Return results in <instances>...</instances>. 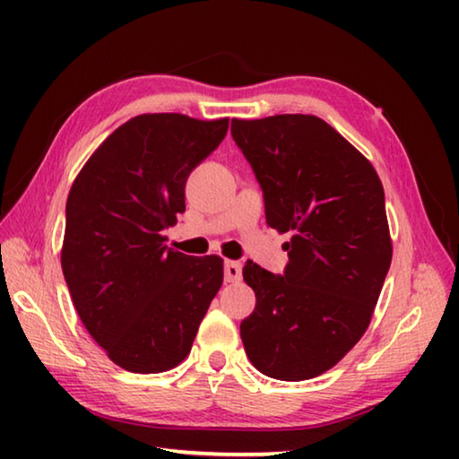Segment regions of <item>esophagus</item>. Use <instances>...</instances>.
Returning <instances> with one entry per match:
<instances>
[{"instance_id": "obj_1", "label": "esophagus", "mask_w": 459, "mask_h": 459, "mask_svg": "<svg viewBox=\"0 0 459 459\" xmlns=\"http://www.w3.org/2000/svg\"><path fill=\"white\" fill-rule=\"evenodd\" d=\"M243 277V267L237 261H224V281L237 283Z\"/></svg>"}]
</instances>
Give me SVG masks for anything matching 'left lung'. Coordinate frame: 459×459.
<instances>
[{
	"instance_id": "left-lung-1",
	"label": "left lung",
	"mask_w": 459,
	"mask_h": 459,
	"mask_svg": "<svg viewBox=\"0 0 459 459\" xmlns=\"http://www.w3.org/2000/svg\"><path fill=\"white\" fill-rule=\"evenodd\" d=\"M271 229L291 232L283 275L247 261L257 306L240 322L253 367L277 380L330 370L367 332L391 267L385 190L370 161L314 115L232 119Z\"/></svg>"
}]
</instances>
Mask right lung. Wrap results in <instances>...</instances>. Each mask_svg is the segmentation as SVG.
I'll use <instances>...</instances> for the list:
<instances>
[{"label": "right lung", "instance_id": "obj_1", "mask_svg": "<svg viewBox=\"0 0 459 459\" xmlns=\"http://www.w3.org/2000/svg\"><path fill=\"white\" fill-rule=\"evenodd\" d=\"M227 131L229 119L139 115L99 145L68 194L62 273L84 328L129 372L178 367L221 290L222 259L172 251L161 230Z\"/></svg>", "mask_w": 459, "mask_h": 459}]
</instances>
